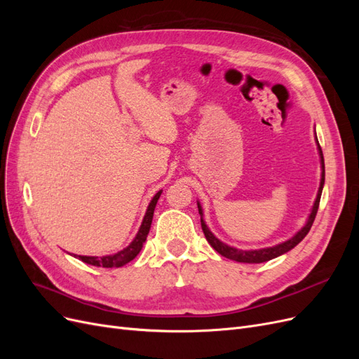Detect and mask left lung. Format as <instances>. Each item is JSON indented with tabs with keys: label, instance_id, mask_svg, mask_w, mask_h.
Returning <instances> with one entry per match:
<instances>
[{
	"label": "left lung",
	"instance_id": "obj_1",
	"mask_svg": "<svg viewBox=\"0 0 359 359\" xmlns=\"http://www.w3.org/2000/svg\"><path fill=\"white\" fill-rule=\"evenodd\" d=\"M319 153H320V160H322V180H320L319 193H318L316 202H314L313 211H311V214L309 217L307 224L304 226L302 229L295 236L290 238L289 241H285V243H281L278 245L268 247V248H260V250H238V248L229 247V245H226L224 243H222L220 240H217V238L211 233V231L208 229V226L205 224V222L202 219V210H201V205L198 203L199 214H201V226H202V231L205 233L206 241L211 244V247L215 250L217 253H220L222 256L231 259V260H236V262H244V264H262V262H266V260H271V259H274V257H277L280 255H283V253L289 252V250H292L295 245H298L304 240V238H306V235L310 232L311 226H313V222H314V219H316V214H318V210H319L320 194H322L323 182H325V165H323V154H322L320 147H319Z\"/></svg>",
	"mask_w": 359,
	"mask_h": 359
}]
</instances>
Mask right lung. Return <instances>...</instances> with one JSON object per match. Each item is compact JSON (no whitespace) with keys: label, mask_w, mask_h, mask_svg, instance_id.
Wrapping results in <instances>:
<instances>
[{"label":"right lung","mask_w":359,"mask_h":359,"mask_svg":"<svg viewBox=\"0 0 359 359\" xmlns=\"http://www.w3.org/2000/svg\"><path fill=\"white\" fill-rule=\"evenodd\" d=\"M160 194H161V191H158L156 196L153 198V201L149 202L147 214L144 217V222H142V224H140V229H139L135 240L132 241V244H130L127 248L121 250V252H118L115 255L103 256V257H94V256H76V257H78L79 260H82V262L88 264V265L103 266V268H118V266H123V265L128 264L130 260H133L139 255L140 250H142V245H144V243L147 240L151 223H153L154 208H156Z\"/></svg>","instance_id":"add662e5"}]
</instances>
